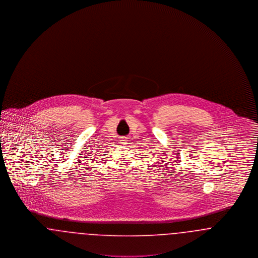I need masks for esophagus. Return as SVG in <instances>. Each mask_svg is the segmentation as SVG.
Segmentation results:
<instances>
[{
  "label": "esophagus",
  "mask_w": 258,
  "mask_h": 258,
  "mask_svg": "<svg viewBox=\"0 0 258 258\" xmlns=\"http://www.w3.org/2000/svg\"><path fill=\"white\" fill-rule=\"evenodd\" d=\"M120 141H121V143H122V144H126V142H127L128 140H127V137H122Z\"/></svg>",
  "instance_id": "34e87169"
}]
</instances>
